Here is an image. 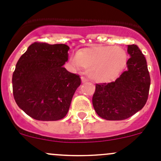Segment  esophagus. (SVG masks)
Masks as SVG:
<instances>
[{
    "label": "esophagus",
    "mask_w": 161,
    "mask_h": 161,
    "mask_svg": "<svg viewBox=\"0 0 161 161\" xmlns=\"http://www.w3.org/2000/svg\"><path fill=\"white\" fill-rule=\"evenodd\" d=\"M81 79H82V82H87V79H86V78L82 77V78H81Z\"/></svg>",
    "instance_id": "1"
}]
</instances>
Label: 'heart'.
Returning a JSON list of instances; mask_svg holds the SVG:
<instances>
[{
	"label": "heart",
	"instance_id": "heart-1",
	"mask_svg": "<svg viewBox=\"0 0 161 161\" xmlns=\"http://www.w3.org/2000/svg\"><path fill=\"white\" fill-rule=\"evenodd\" d=\"M126 51L118 46H95L79 51L71 58L73 66H82L89 77L97 82L113 80L124 69L127 63Z\"/></svg>",
	"mask_w": 161,
	"mask_h": 161
}]
</instances>
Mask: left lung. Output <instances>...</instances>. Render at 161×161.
I'll list each match as a JSON object with an SVG mask.
<instances>
[{"mask_svg":"<svg viewBox=\"0 0 161 161\" xmlns=\"http://www.w3.org/2000/svg\"><path fill=\"white\" fill-rule=\"evenodd\" d=\"M130 58L127 70L114 82L97 83L93 105L97 114L107 120H123L141 110L146 104L150 76L144 55L136 45H129Z\"/></svg>","mask_w":161,"mask_h":161,"instance_id":"1","label":"left lung"}]
</instances>
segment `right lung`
Listing matches in <instances>:
<instances>
[{"mask_svg": "<svg viewBox=\"0 0 161 161\" xmlns=\"http://www.w3.org/2000/svg\"><path fill=\"white\" fill-rule=\"evenodd\" d=\"M69 49L65 44L34 42L17 62L12 75L14 99L34 119L56 121L69 110L81 84L79 75L63 67Z\"/></svg>", "mask_w": 161, "mask_h": 161, "instance_id": "add662e5", "label": "right lung"}]
</instances>
